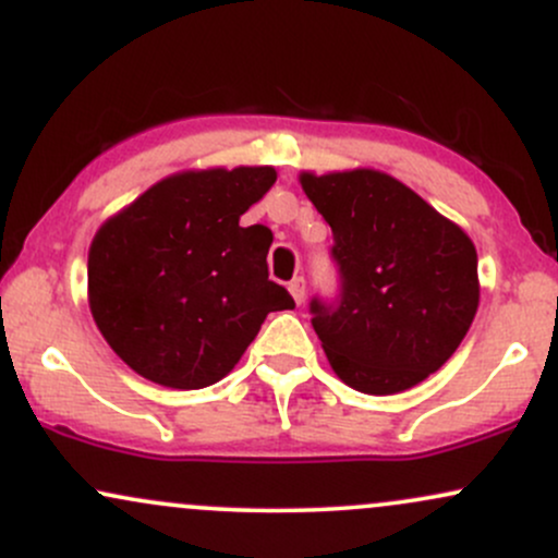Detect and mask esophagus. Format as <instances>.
Returning a JSON list of instances; mask_svg holds the SVG:
<instances>
[{
  "mask_svg": "<svg viewBox=\"0 0 558 558\" xmlns=\"http://www.w3.org/2000/svg\"><path fill=\"white\" fill-rule=\"evenodd\" d=\"M288 291H291V296L296 304H304V296H306V283L304 278H293L291 283H288Z\"/></svg>",
  "mask_w": 558,
  "mask_h": 558,
  "instance_id": "34e87169",
  "label": "esophagus"
}]
</instances>
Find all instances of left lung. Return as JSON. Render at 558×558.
Returning a JSON list of instances; mask_svg holds the SVG:
<instances>
[{
	"instance_id": "obj_1",
	"label": "left lung",
	"mask_w": 558,
	"mask_h": 558,
	"mask_svg": "<svg viewBox=\"0 0 558 558\" xmlns=\"http://www.w3.org/2000/svg\"><path fill=\"white\" fill-rule=\"evenodd\" d=\"M332 230L336 301L312 299V328L345 386L407 390L451 360L475 319V243L409 185L380 170L301 172Z\"/></svg>"
}]
</instances>
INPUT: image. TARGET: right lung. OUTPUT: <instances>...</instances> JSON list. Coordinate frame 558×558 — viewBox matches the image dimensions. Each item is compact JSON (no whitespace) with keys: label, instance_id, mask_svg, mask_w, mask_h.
<instances>
[{"label":"right lung","instance_id":"1","mask_svg":"<svg viewBox=\"0 0 558 558\" xmlns=\"http://www.w3.org/2000/svg\"><path fill=\"white\" fill-rule=\"evenodd\" d=\"M272 168L175 172L96 230L88 306L133 373L168 388L222 380L270 312L293 310L267 275L272 233L239 220Z\"/></svg>","mask_w":558,"mask_h":558}]
</instances>
